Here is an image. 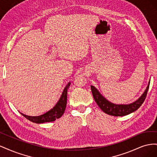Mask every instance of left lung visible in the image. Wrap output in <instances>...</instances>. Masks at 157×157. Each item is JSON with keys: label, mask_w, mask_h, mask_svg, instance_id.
<instances>
[{"label": "left lung", "mask_w": 157, "mask_h": 157, "mask_svg": "<svg viewBox=\"0 0 157 157\" xmlns=\"http://www.w3.org/2000/svg\"><path fill=\"white\" fill-rule=\"evenodd\" d=\"M149 84L150 81L142 96L137 100L134 103L128 104V105H117V104H114L107 101L94 86H91V90L95 101L96 102L98 105L104 113L111 116L122 117L129 115V114L134 112L137 109L140 108L146 98L147 92H148L149 88Z\"/></svg>", "instance_id": "obj_1"}]
</instances>
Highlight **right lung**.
<instances>
[{"instance_id":"right-lung-1","label":"right lung","mask_w":157,"mask_h":157,"mask_svg":"<svg viewBox=\"0 0 157 157\" xmlns=\"http://www.w3.org/2000/svg\"><path fill=\"white\" fill-rule=\"evenodd\" d=\"M70 84L71 83L69 82L67 86H66L62 94H61V96L59 99V100L54 107V108L52 109L51 110H50L47 113H44V115H41L37 117H31L23 115V113L21 114L23 117H25L27 119L33 122L37 123V124H40V123L48 122H53L56 119H57V118H59L63 115L65 110L66 105H67V90L69 88Z\"/></svg>"}]
</instances>
